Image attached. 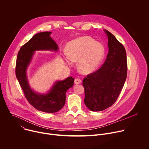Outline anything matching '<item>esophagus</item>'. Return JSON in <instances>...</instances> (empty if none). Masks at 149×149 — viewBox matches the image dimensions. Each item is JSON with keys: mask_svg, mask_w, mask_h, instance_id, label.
<instances>
[{"mask_svg": "<svg viewBox=\"0 0 149 149\" xmlns=\"http://www.w3.org/2000/svg\"><path fill=\"white\" fill-rule=\"evenodd\" d=\"M81 80L79 79V78H75V81H74V82L75 84H81Z\"/></svg>", "mask_w": 149, "mask_h": 149, "instance_id": "1", "label": "esophagus"}]
</instances>
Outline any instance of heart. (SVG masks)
Listing matches in <instances>:
<instances>
[{
	"instance_id": "heart-1",
	"label": "heart",
	"mask_w": 149,
	"mask_h": 149,
	"mask_svg": "<svg viewBox=\"0 0 149 149\" xmlns=\"http://www.w3.org/2000/svg\"><path fill=\"white\" fill-rule=\"evenodd\" d=\"M65 51L71 61L78 62L79 71L84 74L94 71L104 55L103 46L90 36L79 37L69 42Z\"/></svg>"
}]
</instances>
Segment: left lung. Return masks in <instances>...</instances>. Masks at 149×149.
I'll return each mask as SVG.
<instances>
[{
    "label": "left lung",
    "mask_w": 149,
    "mask_h": 149,
    "mask_svg": "<svg viewBox=\"0 0 149 149\" xmlns=\"http://www.w3.org/2000/svg\"><path fill=\"white\" fill-rule=\"evenodd\" d=\"M109 53L100 69L85 77L84 103L93 111H102L111 106L118 98L127 78V62L125 49L110 32Z\"/></svg>",
    "instance_id": "8db88e82"
}]
</instances>
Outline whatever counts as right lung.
Returning a JSON list of instances; mask_svg holds the SVG:
<instances>
[{
  "mask_svg": "<svg viewBox=\"0 0 149 149\" xmlns=\"http://www.w3.org/2000/svg\"><path fill=\"white\" fill-rule=\"evenodd\" d=\"M51 32H40L35 35L20 48L16 58L15 73L25 96L34 108L45 113H56L65 105L67 90L72 87L74 78L69 77L63 81L56 82L46 94L35 93L29 87L26 77V70L32 60L34 52L39 50H54L58 47L51 38Z\"/></svg>",
  "mask_w": 149,
  "mask_h": 149,
  "instance_id": "obj_1",
  "label": "right lung"
}]
</instances>
